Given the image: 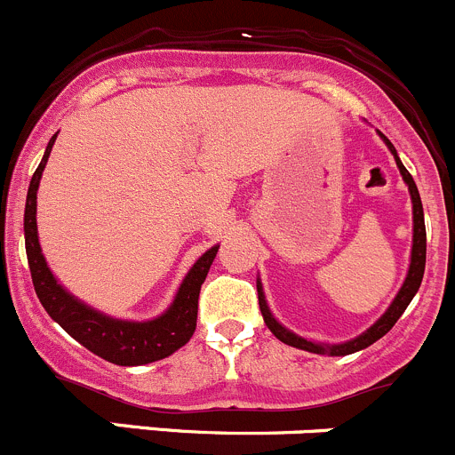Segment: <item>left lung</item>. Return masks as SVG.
I'll list each match as a JSON object with an SVG mask.
<instances>
[{
	"label": "left lung",
	"mask_w": 455,
	"mask_h": 455,
	"mask_svg": "<svg viewBox=\"0 0 455 455\" xmlns=\"http://www.w3.org/2000/svg\"><path fill=\"white\" fill-rule=\"evenodd\" d=\"M382 139H385V143L389 146V150L394 152L395 165H398L404 183L409 186V195H411V204H413V247H411V265H409L407 278H404L403 287H400L398 296L394 299L391 307L382 314L379 321H376L374 325L365 331V334H361L358 339L349 340V343H343V345L312 343V340H305V339H300V336L291 334L290 330H285V327H283L281 323H276V318L272 316V312L267 309V303H265L260 283H256V290H259L260 314H263V318H265V325H267L269 331H272V334L276 336L278 340H283L285 345H291V347L305 349V352H312V354H330V356H347V354L361 352V349L370 347L371 343H376V340L382 339V336H385L387 331L395 325V321L403 316V312L407 309V305L411 303L413 296H416L418 287H420L422 274H425V260H427V232H425V214H422V201H420V195H418V188H416V183H413L411 174H409L407 168L400 164L398 155H395V148L391 146V141L385 137V134H382Z\"/></svg>",
	"instance_id": "1"
}]
</instances>
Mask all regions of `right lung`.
Instances as JSON below:
<instances>
[{
    "mask_svg": "<svg viewBox=\"0 0 455 455\" xmlns=\"http://www.w3.org/2000/svg\"><path fill=\"white\" fill-rule=\"evenodd\" d=\"M55 139L57 134L48 141L46 155H44L42 164H39L33 179H30L24 214L26 254H28L30 276H33L35 291H37L44 309H46L52 321L60 323L85 349L101 356L103 361L115 363V365H148V363L170 356L179 347H183L195 334L196 312H199V291L205 276H208L210 265L217 256L219 245L205 251L196 260L195 267L183 278L174 303L170 305L168 312L161 314L155 321H116V318L103 316V314L90 309L88 305L79 303L75 296H70L55 281L52 272L48 269L37 238V217H35L37 214V188Z\"/></svg>",
    "mask_w": 455,
    "mask_h": 455,
    "instance_id": "obj_1",
    "label": "right lung"
}]
</instances>
